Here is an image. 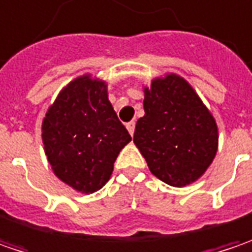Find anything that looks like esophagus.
Instances as JSON below:
<instances>
[{
	"label": "esophagus",
	"mask_w": 252,
	"mask_h": 252,
	"mask_svg": "<svg viewBox=\"0 0 252 252\" xmlns=\"http://www.w3.org/2000/svg\"><path fill=\"white\" fill-rule=\"evenodd\" d=\"M134 126H136V123H134V122H129V123H126V127H127V130H129L130 134L134 133Z\"/></svg>",
	"instance_id": "34e87169"
}]
</instances>
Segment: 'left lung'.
<instances>
[{"mask_svg":"<svg viewBox=\"0 0 252 252\" xmlns=\"http://www.w3.org/2000/svg\"><path fill=\"white\" fill-rule=\"evenodd\" d=\"M143 106L133 142L150 171L174 187L201 177L217 153L219 130L194 89L170 73L145 88Z\"/></svg>","mask_w":252,"mask_h":252,"instance_id":"1","label":"left lung"}]
</instances>
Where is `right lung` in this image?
<instances>
[{"instance_id": "right-lung-1", "label": "right lung", "mask_w": 252, "mask_h": 252, "mask_svg": "<svg viewBox=\"0 0 252 252\" xmlns=\"http://www.w3.org/2000/svg\"><path fill=\"white\" fill-rule=\"evenodd\" d=\"M132 140L107 99L106 83L76 78L59 94L42 122V142L58 179L94 193L110 179L119 152Z\"/></svg>"}]
</instances>
